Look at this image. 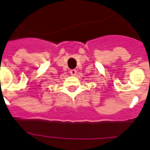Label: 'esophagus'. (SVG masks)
<instances>
[{"mask_svg": "<svg viewBox=\"0 0 150 150\" xmlns=\"http://www.w3.org/2000/svg\"><path fill=\"white\" fill-rule=\"evenodd\" d=\"M70 73H71V74L72 76H74V75H76V71L75 69H73V70H71V71H70Z\"/></svg>", "mask_w": 150, "mask_h": 150, "instance_id": "34e87169", "label": "esophagus"}]
</instances>
